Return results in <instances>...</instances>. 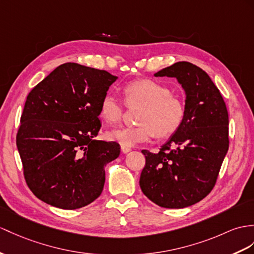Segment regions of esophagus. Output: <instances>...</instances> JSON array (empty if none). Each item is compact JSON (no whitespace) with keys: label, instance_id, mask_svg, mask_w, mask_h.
I'll use <instances>...</instances> for the list:
<instances>
[{"label":"esophagus","instance_id":"obj_1","mask_svg":"<svg viewBox=\"0 0 254 254\" xmlns=\"http://www.w3.org/2000/svg\"><path fill=\"white\" fill-rule=\"evenodd\" d=\"M121 150H122V152H123V153H125V154H126V153H129V152H130V151H131V148H130V147H127V146H123V145H122V146H121Z\"/></svg>","mask_w":254,"mask_h":254}]
</instances>
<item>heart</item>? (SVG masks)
<instances>
[{
    "mask_svg": "<svg viewBox=\"0 0 254 254\" xmlns=\"http://www.w3.org/2000/svg\"><path fill=\"white\" fill-rule=\"evenodd\" d=\"M123 96L128 107L141 106L135 127H121L107 132V138L123 146H134L151 138H168L181 127L185 107L180 98L171 95L167 86L150 78L135 79L124 86ZM124 108L111 95L102 98L99 115L107 124L122 120Z\"/></svg>",
    "mask_w": 254,
    "mask_h": 254,
    "instance_id": "b5f03b06",
    "label": "heart"
}]
</instances>
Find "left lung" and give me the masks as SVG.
<instances>
[{
    "label": "left lung",
    "mask_w": 254,
    "mask_h": 254,
    "mask_svg": "<svg viewBox=\"0 0 254 254\" xmlns=\"http://www.w3.org/2000/svg\"><path fill=\"white\" fill-rule=\"evenodd\" d=\"M177 78L185 92L181 127L154 154L142 150L140 188L156 205L180 209L211 191L228 150V113L220 90L197 65L180 61L154 74Z\"/></svg>",
    "instance_id": "1"
}]
</instances>
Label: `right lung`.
<instances>
[{"label": "right lung", "instance_id": "1", "mask_svg": "<svg viewBox=\"0 0 254 254\" xmlns=\"http://www.w3.org/2000/svg\"><path fill=\"white\" fill-rule=\"evenodd\" d=\"M117 78L67 63L30 91L16 142L26 182L42 201L74 210L100 196L104 168L120 156L121 146L95 139L99 108Z\"/></svg>", "mask_w": 254, "mask_h": 254}]
</instances>
